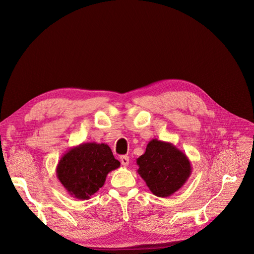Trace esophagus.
Segmentation results:
<instances>
[{
    "label": "esophagus",
    "instance_id": "1",
    "mask_svg": "<svg viewBox=\"0 0 254 254\" xmlns=\"http://www.w3.org/2000/svg\"><path fill=\"white\" fill-rule=\"evenodd\" d=\"M120 160H121V164H122L123 166H127L129 164V157L127 155L121 156Z\"/></svg>",
    "mask_w": 254,
    "mask_h": 254
}]
</instances>
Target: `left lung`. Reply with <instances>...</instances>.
<instances>
[{
    "mask_svg": "<svg viewBox=\"0 0 254 254\" xmlns=\"http://www.w3.org/2000/svg\"><path fill=\"white\" fill-rule=\"evenodd\" d=\"M138 175L154 195L167 197L187 182L192 167L185 153L175 144L158 139L149 141L146 152L137 159Z\"/></svg>",
    "mask_w": 254,
    "mask_h": 254,
    "instance_id": "1",
    "label": "left lung"
}]
</instances>
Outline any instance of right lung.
I'll return each mask as SVG.
<instances>
[{
    "label": "right lung",
    "mask_w": 254,
    "mask_h": 254,
    "mask_svg": "<svg viewBox=\"0 0 254 254\" xmlns=\"http://www.w3.org/2000/svg\"><path fill=\"white\" fill-rule=\"evenodd\" d=\"M120 167L106 143L82 142L69 149L60 159L56 172L68 194L90 199L105 183L106 176Z\"/></svg>",
    "instance_id": "obj_1"
}]
</instances>
